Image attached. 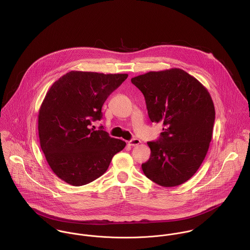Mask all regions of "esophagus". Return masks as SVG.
I'll list each match as a JSON object with an SVG mask.
<instances>
[{
	"mask_svg": "<svg viewBox=\"0 0 250 250\" xmlns=\"http://www.w3.org/2000/svg\"><path fill=\"white\" fill-rule=\"evenodd\" d=\"M128 144H129L130 146H137V145L141 144V141H140V140H138V139H134V140L129 141V142H128Z\"/></svg>",
	"mask_w": 250,
	"mask_h": 250,
	"instance_id": "34e87169",
	"label": "esophagus"
}]
</instances>
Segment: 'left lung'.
<instances>
[{
	"label": "left lung",
	"instance_id": "left-lung-1",
	"mask_svg": "<svg viewBox=\"0 0 250 250\" xmlns=\"http://www.w3.org/2000/svg\"><path fill=\"white\" fill-rule=\"evenodd\" d=\"M143 92L149 118L165 128L142 165L154 183L176 187L191 178L203 163L213 136L214 102L207 88L180 68L150 71L131 79Z\"/></svg>",
	"mask_w": 250,
	"mask_h": 250
}]
</instances>
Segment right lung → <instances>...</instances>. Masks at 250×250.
<instances>
[{
    "instance_id": "add662e5",
    "label": "right lung",
    "mask_w": 250,
    "mask_h": 250,
    "mask_svg": "<svg viewBox=\"0 0 250 250\" xmlns=\"http://www.w3.org/2000/svg\"><path fill=\"white\" fill-rule=\"evenodd\" d=\"M127 77L70 71L46 93L38 111L39 142L52 171L65 183L79 187L99 178L125 147L103 126L97 131L89 126L102 118L103 104Z\"/></svg>"
}]
</instances>
